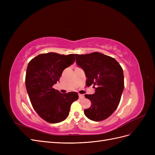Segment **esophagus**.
Listing matches in <instances>:
<instances>
[{
	"label": "esophagus",
	"instance_id": "1",
	"mask_svg": "<svg viewBox=\"0 0 155 155\" xmlns=\"http://www.w3.org/2000/svg\"><path fill=\"white\" fill-rule=\"evenodd\" d=\"M79 97L80 99H83V98L85 97V96H84V94H79Z\"/></svg>",
	"mask_w": 155,
	"mask_h": 155
}]
</instances>
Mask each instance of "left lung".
Returning a JSON list of instances; mask_svg holds the SVG:
<instances>
[{"mask_svg": "<svg viewBox=\"0 0 155 155\" xmlns=\"http://www.w3.org/2000/svg\"><path fill=\"white\" fill-rule=\"evenodd\" d=\"M76 55V63L87 78L86 85H93L95 93L85 94L91 106L84 110L88 119L103 121L118 107L124 88L123 69L117 61L100 52Z\"/></svg>", "mask_w": 155, "mask_h": 155, "instance_id": "8db88e82", "label": "left lung"}]
</instances>
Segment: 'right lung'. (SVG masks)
I'll list each match as a JSON object with an SVG mask.
<instances>
[{"label":"right lung","instance_id":"right-lung-1","mask_svg":"<svg viewBox=\"0 0 155 155\" xmlns=\"http://www.w3.org/2000/svg\"><path fill=\"white\" fill-rule=\"evenodd\" d=\"M74 61V54L49 52L38 55L28 64L25 78L28 94L37 113L48 123L64 120L72 104L78 100L76 92L62 94L52 87L59 81L63 70Z\"/></svg>","mask_w":155,"mask_h":155}]
</instances>
